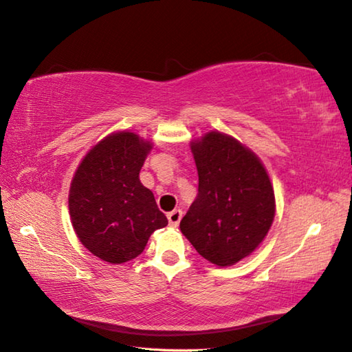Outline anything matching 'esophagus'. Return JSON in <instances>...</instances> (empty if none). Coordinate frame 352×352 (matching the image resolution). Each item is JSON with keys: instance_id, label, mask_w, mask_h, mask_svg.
Masks as SVG:
<instances>
[{"instance_id": "34e87169", "label": "esophagus", "mask_w": 352, "mask_h": 352, "mask_svg": "<svg viewBox=\"0 0 352 352\" xmlns=\"http://www.w3.org/2000/svg\"><path fill=\"white\" fill-rule=\"evenodd\" d=\"M167 219H168L170 226L176 228L179 225V221H181V219H182V211L181 210H173V211L167 214Z\"/></svg>"}]
</instances>
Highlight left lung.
Segmentation results:
<instances>
[{"instance_id": "obj_1", "label": "left lung", "mask_w": 352, "mask_h": 352, "mask_svg": "<svg viewBox=\"0 0 352 352\" xmlns=\"http://www.w3.org/2000/svg\"><path fill=\"white\" fill-rule=\"evenodd\" d=\"M199 192L181 231L205 260L220 267L249 256L275 219V191L266 167L234 136L211 131L190 142Z\"/></svg>"}]
</instances>
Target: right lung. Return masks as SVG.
I'll return each mask as SVG.
<instances>
[{"instance_id":"obj_1","label":"right lung","mask_w":352,"mask_h":352,"mask_svg":"<svg viewBox=\"0 0 352 352\" xmlns=\"http://www.w3.org/2000/svg\"><path fill=\"white\" fill-rule=\"evenodd\" d=\"M152 147L135 132L109 133L85 155L71 181V225L82 245L106 263L133 260L148 236L168 225L153 192L140 181Z\"/></svg>"}]
</instances>
